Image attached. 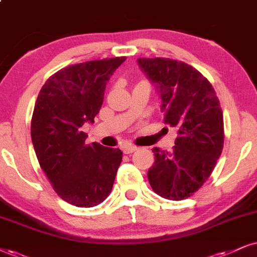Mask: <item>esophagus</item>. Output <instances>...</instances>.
I'll return each instance as SVG.
<instances>
[{
    "label": "esophagus",
    "mask_w": 257,
    "mask_h": 257,
    "mask_svg": "<svg viewBox=\"0 0 257 257\" xmlns=\"http://www.w3.org/2000/svg\"><path fill=\"white\" fill-rule=\"evenodd\" d=\"M136 150H138V147H136V145H123L122 147L123 154H132Z\"/></svg>",
    "instance_id": "1"
}]
</instances>
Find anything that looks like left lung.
Instances as JSON below:
<instances>
[{
    "label": "left lung",
    "mask_w": 257,
    "mask_h": 257,
    "mask_svg": "<svg viewBox=\"0 0 257 257\" xmlns=\"http://www.w3.org/2000/svg\"><path fill=\"white\" fill-rule=\"evenodd\" d=\"M137 62L160 94L164 122L177 130L172 151L153 149L149 182L162 198L182 200L213 172L224 144L223 110L207 78L187 63L169 58Z\"/></svg>",
    "instance_id": "8db88e82"
}]
</instances>
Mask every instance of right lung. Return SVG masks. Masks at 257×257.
Here are the masks:
<instances>
[{
    "mask_svg": "<svg viewBox=\"0 0 257 257\" xmlns=\"http://www.w3.org/2000/svg\"><path fill=\"white\" fill-rule=\"evenodd\" d=\"M126 57L66 66L45 82L34 106L31 137L39 164L57 194L77 207H94L109 195L122 153L85 144V122L102 106L107 82Z\"/></svg>",
    "mask_w": 257,
    "mask_h": 257,
    "instance_id": "1",
    "label": "right lung"
}]
</instances>
